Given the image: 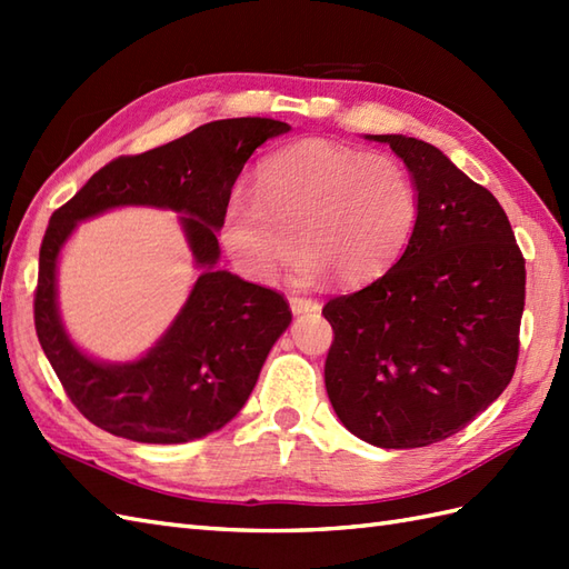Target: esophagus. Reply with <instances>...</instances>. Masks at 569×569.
Instances as JSON below:
<instances>
[{"label":"esophagus","mask_w":569,"mask_h":569,"mask_svg":"<svg viewBox=\"0 0 569 569\" xmlns=\"http://www.w3.org/2000/svg\"><path fill=\"white\" fill-rule=\"evenodd\" d=\"M291 310L296 312V316H300V312H318V310H320V303H318V300H312V298L293 296V298H291Z\"/></svg>","instance_id":"obj_1"}]
</instances>
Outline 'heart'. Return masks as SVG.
<instances>
[{
	"label": "heart",
	"instance_id": "heart-1",
	"mask_svg": "<svg viewBox=\"0 0 569 569\" xmlns=\"http://www.w3.org/2000/svg\"><path fill=\"white\" fill-rule=\"evenodd\" d=\"M420 214L413 176L391 156L300 141L259 166L257 188H234L220 237L237 269L271 283L306 249L298 271L367 283L406 251Z\"/></svg>",
	"mask_w": 569,
	"mask_h": 569
}]
</instances>
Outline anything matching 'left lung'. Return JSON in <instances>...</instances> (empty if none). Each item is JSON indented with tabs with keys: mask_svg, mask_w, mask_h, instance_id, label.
Returning a JSON list of instances; mask_svg holds the SVG:
<instances>
[{
	"mask_svg": "<svg viewBox=\"0 0 569 569\" xmlns=\"http://www.w3.org/2000/svg\"><path fill=\"white\" fill-rule=\"evenodd\" d=\"M367 139L406 163L420 214L389 271L322 308L335 330L325 389L359 440L410 450L459 432L509 386L526 261L499 200L440 149L403 134Z\"/></svg>",
	"mask_w": 569,
	"mask_h": 569,
	"instance_id": "8db88e82",
	"label": "left lung"
}]
</instances>
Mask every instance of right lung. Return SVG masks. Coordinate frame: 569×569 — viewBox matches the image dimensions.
<instances>
[{
  "instance_id": "1",
  "label": "right lung",
  "mask_w": 569,
  "mask_h": 569,
  "mask_svg": "<svg viewBox=\"0 0 569 569\" xmlns=\"http://www.w3.org/2000/svg\"><path fill=\"white\" fill-rule=\"evenodd\" d=\"M291 131L261 117L202 124L159 149L100 168L48 222L33 300L36 335L70 401L134 442L180 445L224 428L291 325L281 293L217 269L224 202L249 156ZM141 203L178 211L201 276L169 330L134 362H100L69 340L57 308V259L78 221Z\"/></svg>"
}]
</instances>
